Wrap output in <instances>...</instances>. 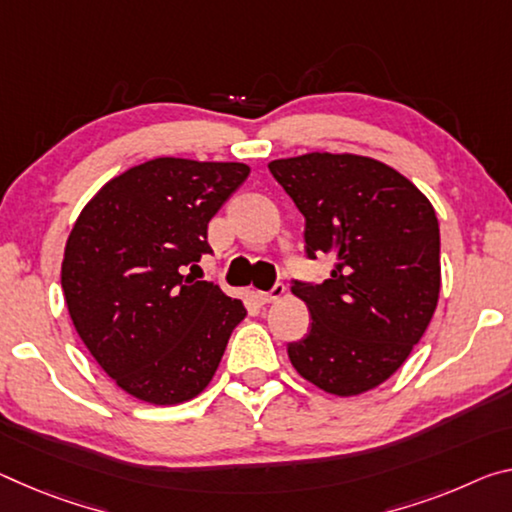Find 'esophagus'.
<instances>
[{
	"label": "esophagus",
	"mask_w": 512,
	"mask_h": 512,
	"mask_svg": "<svg viewBox=\"0 0 512 512\" xmlns=\"http://www.w3.org/2000/svg\"><path fill=\"white\" fill-rule=\"evenodd\" d=\"M285 291H287V287L282 285V282H275V285L269 291H257L255 298L262 305H266V303H273V300H280L282 296H285Z\"/></svg>",
	"instance_id": "1"
}]
</instances>
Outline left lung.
<instances>
[{"instance_id":"8db88e82","label":"left lung","mask_w":512,"mask_h":512,"mask_svg":"<svg viewBox=\"0 0 512 512\" xmlns=\"http://www.w3.org/2000/svg\"><path fill=\"white\" fill-rule=\"evenodd\" d=\"M305 216L307 259L328 255L321 285L294 280L312 326L287 344L294 369L323 392L355 396L408 360L440 296V225L415 184L383 161L310 152L269 164Z\"/></svg>"}]
</instances>
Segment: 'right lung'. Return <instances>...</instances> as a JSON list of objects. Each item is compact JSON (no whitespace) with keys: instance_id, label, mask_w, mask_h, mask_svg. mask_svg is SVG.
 <instances>
[{"instance_id":"right-lung-1","label":"right lung","mask_w":512,"mask_h":512,"mask_svg":"<svg viewBox=\"0 0 512 512\" xmlns=\"http://www.w3.org/2000/svg\"><path fill=\"white\" fill-rule=\"evenodd\" d=\"M248 173L234 161H145L104 184L72 227L61 266L70 319L136 399L198 396L246 316L239 298L184 273L212 253L207 225Z\"/></svg>"}]
</instances>
